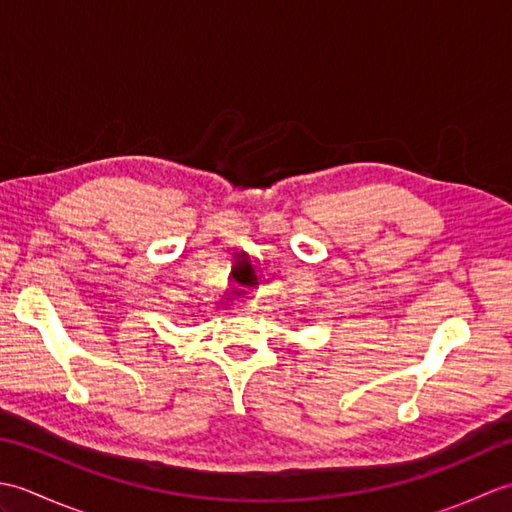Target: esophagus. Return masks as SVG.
I'll list each match as a JSON object with an SVG mask.
<instances>
[{"label":"esophagus","mask_w":512,"mask_h":512,"mask_svg":"<svg viewBox=\"0 0 512 512\" xmlns=\"http://www.w3.org/2000/svg\"><path fill=\"white\" fill-rule=\"evenodd\" d=\"M255 308H257L255 299L250 295H244V297H239V299L233 301V310L239 312V314H248V312H253Z\"/></svg>","instance_id":"esophagus-1"}]
</instances>
